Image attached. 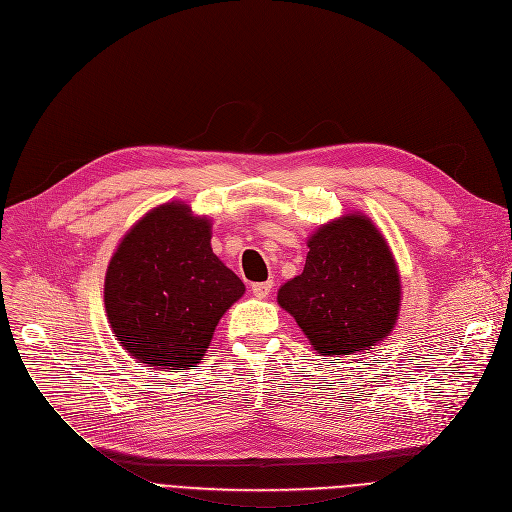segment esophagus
I'll list each match as a JSON object with an SVG mask.
<instances>
[{"mask_svg": "<svg viewBox=\"0 0 512 512\" xmlns=\"http://www.w3.org/2000/svg\"><path fill=\"white\" fill-rule=\"evenodd\" d=\"M272 286H274V282L272 280H267V282H257V284H253L251 286V290H253V294L257 299H265L267 294L272 292Z\"/></svg>", "mask_w": 512, "mask_h": 512, "instance_id": "esophagus-1", "label": "esophagus"}]
</instances>
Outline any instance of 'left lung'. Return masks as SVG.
Instances as JSON below:
<instances>
[{"mask_svg":"<svg viewBox=\"0 0 512 512\" xmlns=\"http://www.w3.org/2000/svg\"><path fill=\"white\" fill-rule=\"evenodd\" d=\"M307 247L305 270L280 288L278 305L319 355H365L392 334L400 313V272L388 240L365 213L351 211L321 224Z\"/></svg>","mask_w":512,"mask_h":512,"instance_id":"8db88e82","label":"left lung"}]
</instances>
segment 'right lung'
I'll return each instance as SVG.
<instances>
[{
    "label": "right lung",
    "instance_id": "obj_1",
    "mask_svg": "<svg viewBox=\"0 0 512 512\" xmlns=\"http://www.w3.org/2000/svg\"><path fill=\"white\" fill-rule=\"evenodd\" d=\"M245 284L211 249V220L184 201L147 211L118 242L103 284L107 321L151 369H193Z\"/></svg>",
    "mask_w": 512,
    "mask_h": 512
}]
</instances>
